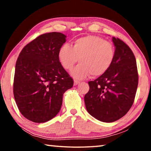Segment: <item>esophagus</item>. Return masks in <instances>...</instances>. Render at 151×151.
Masks as SVG:
<instances>
[{
  "mask_svg": "<svg viewBox=\"0 0 151 151\" xmlns=\"http://www.w3.org/2000/svg\"><path fill=\"white\" fill-rule=\"evenodd\" d=\"M79 83H80V82H79L78 81L75 80V81H74V85H77Z\"/></svg>",
  "mask_w": 151,
  "mask_h": 151,
  "instance_id": "obj_1",
  "label": "esophagus"
}]
</instances>
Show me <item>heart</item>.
<instances>
[{
  "label": "heart",
  "mask_w": 151,
  "mask_h": 151,
  "mask_svg": "<svg viewBox=\"0 0 151 151\" xmlns=\"http://www.w3.org/2000/svg\"><path fill=\"white\" fill-rule=\"evenodd\" d=\"M115 57V48L111 42L103 38L88 35L75 40L73 47L65 44L58 51V58L66 70H70L76 63L81 64L72 71L76 79L91 75L95 78L107 72Z\"/></svg>",
  "instance_id": "obj_1"
}]
</instances>
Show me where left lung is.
<instances>
[{"instance_id":"8db88e82","label":"left lung","mask_w":151,"mask_h":151,"mask_svg":"<svg viewBox=\"0 0 151 151\" xmlns=\"http://www.w3.org/2000/svg\"><path fill=\"white\" fill-rule=\"evenodd\" d=\"M115 57L109 69L93 81L85 96L86 109L99 121L112 122L127 113L134 103L139 83L136 58L126 43L112 37Z\"/></svg>"}]
</instances>
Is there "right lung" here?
I'll use <instances>...</instances> for the list:
<instances>
[{
  "label": "right lung",
  "mask_w": 151,
  "mask_h": 151,
  "mask_svg": "<svg viewBox=\"0 0 151 151\" xmlns=\"http://www.w3.org/2000/svg\"><path fill=\"white\" fill-rule=\"evenodd\" d=\"M60 32L45 33L22 48L17 58L13 93L18 109L25 118L37 123L57 115L66 91L73 79L58 58V51L66 42Z\"/></svg>",
  "instance_id": "obj_1"
}]
</instances>
